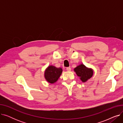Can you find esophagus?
<instances>
[{
    "label": "esophagus",
    "instance_id": "1",
    "mask_svg": "<svg viewBox=\"0 0 123 123\" xmlns=\"http://www.w3.org/2000/svg\"><path fill=\"white\" fill-rule=\"evenodd\" d=\"M66 70H67V71H70L71 69L70 67H67V68H66Z\"/></svg>",
    "mask_w": 123,
    "mask_h": 123
}]
</instances>
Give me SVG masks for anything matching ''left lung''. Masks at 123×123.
Instances as JSON below:
<instances>
[{
  "mask_svg": "<svg viewBox=\"0 0 123 123\" xmlns=\"http://www.w3.org/2000/svg\"><path fill=\"white\" fill-rule=\"evenodd\" d=\"M74 71L83 82H86L91 78L94 72L92 69L87 67L83 64L75 68Z\"/></svg>",
  "mask_w": 123,
  "mask_h": 123,
  "instance_id": "obj_1",
  "label": "left lung"
}]
</instances>
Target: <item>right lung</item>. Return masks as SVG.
<instances>
[{
    "mask_svg": "<svg viewBox=\"0 0 123 123\" xmlns=\"http://www.w3.org/2000/svg\"><path fill=\"white\" fill-rule=\"evenodd\" d=\"M62 71L61 68H57L54 66L50 65L45 70V79L49 83H55L60 77Z\"/></svg>",
    "mask_w": 123,
    "mask_h": 123,
    "instance_id": "add662e5",
    "label": "right lung"
}]
</instances>
